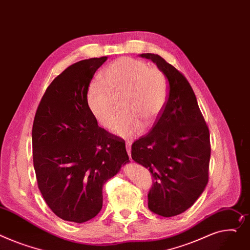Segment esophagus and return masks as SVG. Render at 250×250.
<instances>
[{
    "label": "esophagus",
    "instance_id": "34e87169",
    "mask_svg": "<svg viewBox=\"0 0 250 250\" xmlns=\"http://www.w3.org/2000/svg\"><path fill=\"white\" fill-rule=\"evenodd\" d=\"M130 146H131V144H130V142H126L125 143V147H126V152H127V154H128V156H129V158H130Z\"/></svg>",
    "mask_w": 250,
    "mask_h": 250
}]
</instances>
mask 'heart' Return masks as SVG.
I'll return each mask as SVG.
<instances>
[{"mask_svg":"<svg viewBox=\"0 0 250 250\" xmlns=\"http://www.w3.org/2000/svg\"><path fill=\"white\" fill-rule=\"evenodd\" d=\"M168 98V81L156 66L143 60L121 57L109 63L102 80H92L87 87L88 107L102 126L108 128L118 114L115 101L121 99L124 113L111 130L121 137L135 136L152 127Z\"/></svg>","mask_w":250,"mask_h":250,"instance_id":"obj_1","label":"heart"}]
</instances>
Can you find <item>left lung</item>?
<instances>
[{
	"label": "left lung",
	"instance_id": "8db88e82",
	"mask_svg": "<svg viewBox=\"0 0 250 250\" xmlns=\"http://www.w3.org/2000/svg\"><path fill=\"white\" fill-rule=\"evenodd\" d=\"M169 82V96L152 130L131 146V158L153 176L148 209L173 217L190 208L209 178L210 134L195 93L173 65L158 54L144 53Z\"/></svg>",
	"mask_w": 250,
	"mask_h": 250
}]
</instances>
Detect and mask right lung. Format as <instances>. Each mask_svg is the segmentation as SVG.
Segmentation results:
<instances>
[{"label":"right lung","instance_id":"add662e5","mask_svg":"<svg viewBox=\"0 0 250 250\" xmlns=\"http://www.w3.org/2000/svg\"><path fill=\"white\" fill-rule=\"evenodd\" d=\"M107 56L76 62L43 94L32 128L38 188L59 218L86 222L103 208L104 183L128 162L125 143L98 126L86 91Z\"/></svg>","mask_w":250,"mask_h":250}]
</instances>
